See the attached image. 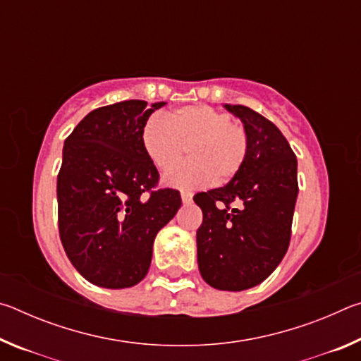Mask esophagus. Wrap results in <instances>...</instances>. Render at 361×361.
I'll return each mask as SVG.
<instances>
[{
  "mask_svg": "<svg viewBox=\"0 0 361 361\" xmlns=\"http://www.w3.org/2000/svg\"><path fill=\"white\" fill-rule=\"evenodd\" d=\"M192 200V194L188 191H181V202L183 204H189Z\"/></svg>",
  "mask_w": 361,
  "mask_h": 361,
  "instance_id": "34e87169",
  "label": "esophagus"
}]
</instances>
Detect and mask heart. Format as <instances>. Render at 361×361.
<instances>
[{"instance_id":"obj_1","label":"heart","mask_w":361,"mask_h":361,"mask_svg":"<svg viewBox=\"0 0 361 361\" xmlns=\"http://www.w3.org/2000/svg\"><path fill=\"white\" fill-rule=\"evenodd\" d=\"M143 149L157 170L167 172L185 154L189 161L166 175V185L195 189L224 183L240 172L248 154V133L228 113L209 105H186L172 114L156 113L145 122Z\"/></svg>"}]
</instances>
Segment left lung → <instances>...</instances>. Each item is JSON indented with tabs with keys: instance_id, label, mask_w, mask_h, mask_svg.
Here are the masks:
<instances>
[{
	"instance_id": "left-lung-1",
	"label": "left lung",
	"mask_w": 361,
	"mask_h": 361,
	"mask_svg": "<svg viewBox=\"0 0 361 361\" xmlns=\"http://www.w3.org/2000/svg\"><path fill=\"white\" fill-rule=\"evenodd\" d=\"M224 108L248 133V154L228 185L194 195L200 276L216 290L253 288L276 271L290 245L298 161L276 124L243 105Z\"/></svg>"
}]
</instances>
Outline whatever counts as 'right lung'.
<instances>
[{
	"label": "right lung",
	"mask_w": 361,
	"mask_h": 361,
	"mask_svg": "<svg viewBox=\"0 0 361 361\" xmlns=\"http://www.w3.org/2000/svg\"><path fill=\"white\" fill-rule=\"evenodd\" d=\"M164 105L126 100L97 108L65 140L60 240L76 271L97 286L142 282L157 232L181 207L176 189H154L159 172L142 145L145 122Z\"/></svg>",
	"instance_id": "1"
}]
</instances>
